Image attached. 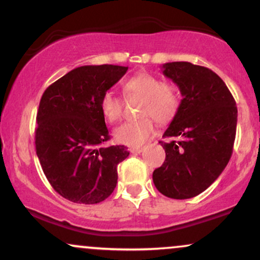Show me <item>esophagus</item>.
Returning a JSON list of instances; mask_svg holds the SVG:
<instances>
[{"label":"esophagus","mask_w":260,"mask_h":260,"mask_svg":"<svg viewBox=\"0 0 260 260\" xmlns=\"http://www.w3.org/2000/svg\"><path fill=\"white\" fill-rule=\"evenodd\" d=\"M142 150H143V148H140V147H132V148H129V151L132 154H139V153H142Z\"/></svg>","instance_id":"obj_1"}]
</instances>
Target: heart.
Instances as JSON below:
<instances>
[{
	"mask_svg": "<svg viewBox=\"0 0 260 260\" xmlns=\"http://www.w3.org/2000/svg\"><path fill=\"white\" fill-rule=\"evenodd\" d=\"M128 95L143 98L139 115L144 117L123 123L115 131V138L122 144L140 147L154 132V118L159 123H168L175 117L181 105L180 92L175 85L162 83L156 76L139 72L129 77L123 84ZM100 110L107 121H120L123 112V103L112 91L101 96Z\"/></svg>",
	"mask_w": 260,
	"mask_h": 260,
	"instance_id": "1",
	"label": "heart"
}]
</instances>
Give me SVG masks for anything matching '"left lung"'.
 <instances>
[{
    "label": "left lung",
    "instance_id": "obj_1",
    "mask_svg": "<svg viewBox=\"0 0 260 260\" xmlns=\"http://www.w3.org/2000/svg\"><path fill=\"white\" fill-rule=\"evenodd\" d=\"M164 76L180 89L178 112L160 142L166 157L153 181L169 198L201 194L221 175L234 149L237 106L223 80L207 67L190 62L162 64Z\"/></svg>",
    "mask_w": 260,
    "mask_h": 260
}]
</instances>
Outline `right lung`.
Segmentation results:
<instances>
[{
	"label": "right lung",
	"instance_id": "obj_1",
	"mask_svg": "<svg viewBox=\"0 0 260 260\" xmlns=\"http://www.w3.org/2000/svg\"><path fill=\"white\" fill-rule=\"evenodd\" d=\"M113 64L82 66L52 83L41 96L35 131L40 165L53 189L78 204H96L117 184V165L129 155L110 139L100 100L127 72Z\"/></svg>",
	"mask_w": 260,
	"mask_h": 260
}]
</instances>
